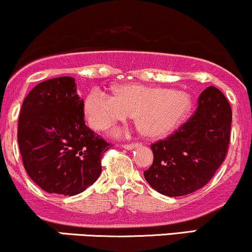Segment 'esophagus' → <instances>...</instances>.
Returning a JSON list of instances; mask_svg holds the SVG:
<instances>
[{"instance_id": "1", "label": "esophagus", "mask_w": 252, "mask_h": 252, "mask_svg": "<svg viewBox=\"0 0 252 252\" xmlns=\"http://www.w3.org/2000/svg\"><path fill=\"white\" fill-rule=\"evenodd\" d=\"M138 144L137 143H126V144H122V147L124 149H128V150H131V149H134V148H136V147H137Z\"/></svg>"}]
</instances>
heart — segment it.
<instances>
[{
  "mask_svg": "<svg viewBox=\"0 0 252 252\" xmlns=\"http://www.w3.org/2000/svg\"><path fill=\"white\" fill-rule=\"evenodd\" d=\"M192 109V97L181 90H167L142 84H122L114 94L90 91L84 110L91 128L105 130L134 115L138 130L147 137L169 134Z\"/></svg>",
  "mask_w": 252,
  "mask_h": 252,
  "instance_id": "heart-1",
  "label": "heart"
}]
</instances>
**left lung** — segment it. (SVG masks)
<instances>
[{
	"label": "left lung",
	"mask_w": 252,
	"mask_h": 252,
	"mask_svg": "<svg viewBox=\"0 0 252 252\" xmlns=\"http://www.w3.org/2000/svg\"><path fill=\"white\" fill-rule=\"evenodd\" d=\"M232 111L215 86L201 92L192 117L166 140L153 143L154 161L144 179L163 195L181 196L209 182L226 156Z\"/></svg>",
	"instance_id": "left-lung-1"
}]
</instances>
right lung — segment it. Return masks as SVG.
I'll list each match as a JSON object with an SVG mask.
<instances>
[{"label": "right lung", "mask_w": 252, "mask_h": 252, "mask_svg": "<svg viewBox=\"0 0 252 252\" xmlns=\"http://www.w3.org/2000/svg\"><path fill=\"white\" fill-rule=\"evenodd\" d=\"M17 142L27 174L48 193L79 194L102 173L111 144L88 128L74 78L37 84L22 103Z\"/></svg>", "instance_id": "obj_1"}]
</instances>
